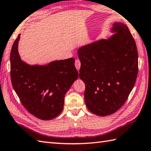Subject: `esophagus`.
Segmentation results:
<instances>
[{"instance_id":"34e87169","label":"esophagus","mask_w":151,"mask_h":151,"mask_svg":"<svg viewBox=\"0 0 151 151\" xmlns=\"http://www.w3.org/2000/svg\"><path fill=\"white\" fill-rule=\"evenodd\" d=\"M75 66H76V68H77V70L79 71V68L81 67V62L79 60H76L75 61Z\"/></svg>"}]
</instances>
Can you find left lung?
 I'll return each instance as SVG.
<instances>
[{"label": "left lung", "instance_id": "8db88e82", "mask_svg": "<svg viewBox=\"0 0 151 151\" xmlns=\"http://www.w3.org/2000/svg\"><path fill=\"white\" fill-rule=\"evenodd\" d=\"M107 40L80 47L79 78L85 84L87 108L95 115L116 112L126 101L137 80L138 51L126 25L115 22Z\"/></svg>", "mask_w": 151, "mask_h": 151}]
</instances>
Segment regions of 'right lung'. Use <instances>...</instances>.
Returning <instances> with one entry per match:
<instances>
[{"mask_svg":"<svg viewBox=\"0 0 151 151\" xmlns=\"http://www.w3.org/2000/svg\"><path fill=\"white\" fill-rule=\"evenodd\" d=\"M20 37L14 42L10 54L11 79L21 103L32 115L43 120L58 116L66 93L78 78L74 58L54 61L45 65H30L18 52Z\"/></svg>","mask_w":151,"mask_h":151,"instance_id":"1","label":"right lung"}]
</instances>
